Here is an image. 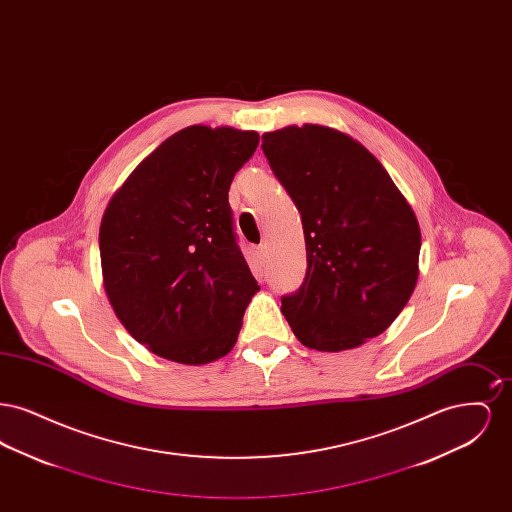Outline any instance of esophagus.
I'll return each instance as SVG.
<instances>
[{
	"instance_id": "1",
	"label": "esophagus",
	"mask_w": 512,
	"mask_h": 512,
	"mask_svg": "<svg viewBox=\"0 0 512 512\" xmlns=\"http://www.w3.org/2000/svg\"><path fill=\"white\" fill-rule=\"evenodd\" d=\"M255 255H257V259H259L261 263H265V259H267V247H265V245L255 247Z\"/></svg>"
}]
</instances>
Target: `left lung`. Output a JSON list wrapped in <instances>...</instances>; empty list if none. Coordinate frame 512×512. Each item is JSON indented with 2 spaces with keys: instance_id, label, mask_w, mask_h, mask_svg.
Segmentation results:
<instances>
[{
  "instance_id": "left-lung-1",
  "label": "left lung",
  "mask_w": 512,
  "mask_h": 512,
  "mask_svg": "<svg viewBox=\"0 0 512 512\" xmlns=\"http://www.w3.org/2000/svg\"><path fill=\"white\" fill-rule=\"evenodd\" d=\"M268 165L301 213L307 272L282 297L305 347L353 349L380 336L413 295L420 228L380 161L340 130L303 124L263 134Z\"/></svg>"
}]
</instances>
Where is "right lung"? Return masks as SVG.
<instances>
[{"label":"right lung","instance_id":"add662e5","mask_svg":"<svg viewBox=\"0 0 512 512\" xmlns=\"http://www.w3.org/2000/svg\"><path fill=\"white\" fill-rule=\"evenodd\" d=\"M257 146L253 130L188 126L147 155L103 213L109 303L163 359L205 365L236 345L259 286L236 242L228 190Z\"/></svg>","mask_w":512,"mask_h":512}]
</instances>
